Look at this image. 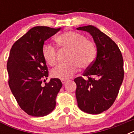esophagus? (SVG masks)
Wrapping results in <instances>:
<instances>
[{"label":"esophagus","instance_id":"1","mask_svg":"<svg viewBox=\"0 0 134 134\" xmlns=\"http://www.w3.org/2000/svg\"><path fill=\"white\" fill-rule=\"evenodd\" d=\"M66 82H67V80H62V84H63V85H64Z\"/></svg>","mask_w":134,"mask_h":134}]
</instances>
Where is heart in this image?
<instances>
[{"mask_svg": "<svg viewBox=\"0 0 134 134\" xmlns=\"http://www.w3.org/2000/svg\"><path fill=\"white\" fill-rule=\"evenodd\" d=\"M57 46L62 50L70 51L66 64L60 65L54 69L52 75L54 78L66 80L77 72L79 66L86 69L93 64L95 60L97 49L93 41L86 40L85 35L76 31H66L55 38ZM42 55L48 65L57 64L58 51L49 43H45L42 48Z\"/></svg>", "mask_w": 134, "mask_h": 134, "instance_id": "heart-1", "label": "heart"}]
</instances>
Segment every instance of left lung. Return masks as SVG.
Returning a JSON list of instances; mask_svg holds the SVG:
<instances>
[{
    "label": "left lung",
    "instance_id": "obj_1",
    "mask_svg": "<svg viewBox=\"0 0 134 134\" xmlns=\"http://www.w3.org/2000/svg\"><path fill=\"white\" fill-rule=\"evenodd\" d=\"M78 30L88 32L96 43L95 60L86 68L83 76L76 78L78 106L89 114H99L111 107L118 97L124 77V60L118 45L93 25Z\"/></svg>",
    "mask_w": 134,
    "mask_h": 134
}]
</instances>
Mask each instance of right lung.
<instances>
[{
	"label": "right lung",
	"instance_id": "1",
	"mask_svg": "<svg viewBox=\"0 0 134 134\" xmlns=\"http://www.w3.org/2000/svg\"><path fill=\"white\" fill-rule=\"evenodd\" d=\"M60 30L49 27H33L13 45L7 61L9 85L21 109L29 115L43 117L55 107V99L62 86L59 79L48 76L42 55L46 40Z\"/></svg>",
	"mask_w": 134,
	"mask_h": 134
}]
</instances>
